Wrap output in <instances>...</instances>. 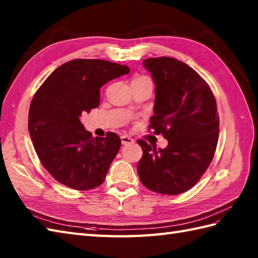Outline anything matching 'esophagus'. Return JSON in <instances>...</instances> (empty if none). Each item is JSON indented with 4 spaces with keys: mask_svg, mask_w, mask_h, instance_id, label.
<instances>
[{
    "mask_svg": "<svg viewBox=\"0 0 258 258\" xmlns=\"http://www.w3.org/2000/svg\"><path fill=\"white\" fill-rule=\"evenodd\" d=\"M120 141H122L123 145H128V144H133L134 140L132 138H130L127 135H122L120 136Z\"/></svg>",
    "mask_w": 258,
    "mask_h": 258,
    "instance_id": "34e87169",
    "label": "esophagus"
}]
</instances>
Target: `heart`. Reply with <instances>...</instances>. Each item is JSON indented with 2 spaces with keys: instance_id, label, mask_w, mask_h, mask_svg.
Instances as JSON below:
<instances>
[{
  "instance_id": "b5f03b06",
  "label": "heart",
  "mask_w": 258,
  "mask_h": 258,
  "mask_svg": "<svg viewBox=\"0 0 258 258\" xmlns=\"http://www.w3.org/2000/svg\"><path fill=\"white\" fill-rule=\"evenodd\" d=\"M142 81H151L147 76H144V75H139V76H135V78L133 79L132 83H134V82H142Z\"/></svg>"
}]
</instances>
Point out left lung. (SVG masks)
<instances>
[{
	"label": "left lung",
	"instance_id": "obj_1",
	"mask_svg": "<svg viewBox=\"0 0 258 258\" xmlns=\"http://www.w3.org/2000/svg\"><path fill=\"white\" fill-rule=\"evenodd\" d=\"M155 83V105L149 130L168 141L156 150L143 140L138 164L142 184L155 193L182 194L199 182L215 154L220 117L215 96L206 81L173 57L143 61Z\"/></svg>",
	"mask_w": 258,
	"mask_h": 258
}]
</instances>
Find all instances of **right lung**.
<instances>
[{"mask_svg": "<svg viewBox=\"0 0 258 258\" xmlns=\"http://www.w3.org/2000/svg\"><path fill=\"white\" fill-rule=\"evenodd\" d=\"M130 73L126 65L78 58L58 67L38 87L29 111V132L42 165L54 179L76 190L100 186L120 147L117 134L92 138L83 113L100 105V89Z\"/></svg>", "mask_w": 258, "mask_h": 258, "instance_id": "obj_1", "label": "right lung"}]
</instances>
